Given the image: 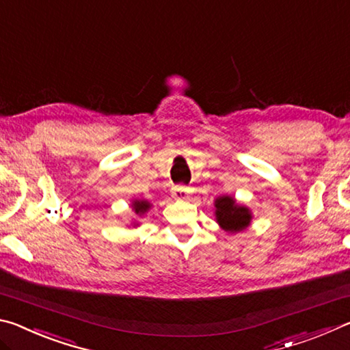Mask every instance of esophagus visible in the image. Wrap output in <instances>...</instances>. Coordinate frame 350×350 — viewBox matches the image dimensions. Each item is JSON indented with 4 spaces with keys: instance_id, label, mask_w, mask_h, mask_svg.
<instances>
[{
    "instance_id": "34e87169",
    "label": "esophagus",
    "mask_w": 350,
    "mask_h": 350,
    "mask_svg": "<svg viewBox=\"0 0 350 350\" xmlns=\"http://www.w3.org/2000/svg\"><path fill=\"white\" fill-rule=\"evenodd\" d=\"M188 188L183 187V185H179V187H174L173 188V198L177 199V200H183L188 198Z\"/></svg>"
}]
</instances>
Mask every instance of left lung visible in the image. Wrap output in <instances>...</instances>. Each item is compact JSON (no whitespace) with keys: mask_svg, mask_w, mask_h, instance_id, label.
<instances>
[{"mask_svg":"<svg viewBox=\"0 0 350 350\" xmlns=\"http://www.w3.org/2000/svg\"><path fill=\"white\" fill-rule=\"evenodd\" d=\"M215 208L216 222L228 233L242 232L252 222V211L232 196H219L215 200Z\"/></svg>","mask_w":350,"mask_h":350,"instance_id":"1","label":"left lung"}]
</instances>
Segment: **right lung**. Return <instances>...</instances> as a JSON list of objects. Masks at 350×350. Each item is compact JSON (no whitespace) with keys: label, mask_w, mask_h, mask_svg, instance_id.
Masks as SVG:
<instances>
[{"label":"right lung","mask_w":350,"mask_h":350,"mask_svg":"<svg viewBox=\"0 0 350 350\" xmlns=\"http://www.w3.org/2000/svg\"><path fill=\"white\" fill-rule=\"evenodd\" d=\"M133 210H134V213L137 216H144L145 213L151 208V204L148 202V200H139V199H135V200H133Z\"/></svg>","instance_id":"right-lung-1"}]
</instances>
